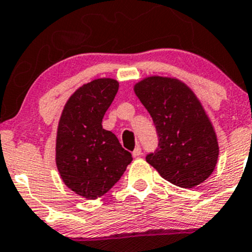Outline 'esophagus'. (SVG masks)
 Segmentation results:
<instances>
[{"label": "esophagus", "mask_w": 252, "mask_h": 252, "mask_svg": "<svg viewBox=\"0 0 252 252\" xmlns=\"http://www.w3.org/2000/svg\"><path fill=\"white\" fill-rule=\"evenodd\" d=\"M132 155H133V158L141 157V155H142L141 147H136V148H134V150H133V152H132Z\"/></svg>", "instance_id": "obj_1"}]
</instances>
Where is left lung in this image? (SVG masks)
Masks as SVG:
<instances>
[{"mask_svg":"<svg viewBox=\"0 0 252 252\" xmlns=\"http://www.w3.org/2000/svg\"><path fill=\"white\" fill-rule=\"evenodd\" d=\"M133 90L159 136V148L147 155L148 164L181 188L205 182L216 167L220 148L195 93L178 79L164 76L145 77Z\"/></svg>","mask_w":252,"mask_h":252,"instance_id":"1","label":"left lung"}]
</instances>
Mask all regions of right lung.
<instances>
[{
  "mask_svg": "<svg viewBox=\"0 0 252 252\" xmlns=\"http://www.w3.org/2000/svg\"><path fill=\"white\" fill-rule=\"evenodd\" d=\"M119 90V82L103 77L77 88L59 119L56 164L64 184L82 198L104 195L131 164L132 155L121 147L102 121Z\"/></svg>",
  "mask_w": 252,
  "mask_h": 252,
  "instance_id": "right-lung-1",
  "label": "right lung"
}]
</instances>
